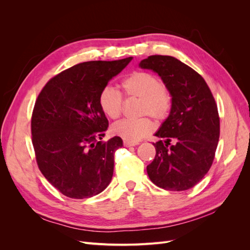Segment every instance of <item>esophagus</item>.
I'll return each mask as SVG.
<instances>
[{"label":"esophagus","mask_w":250,"mask_h":250,"mask_svg":"<svg viewBox=\"0 0 250 250\" xmlns=\"http://www.w3.org/2000/svg\"><path fill=\"white\" fill-rule=\"evenodd\" d=\"M139 143H137V142H129V141H127V140H123V145L125 146V147H131V146H135V145H138Z\"/></svg>","instance_id":"esophagus-1"}]
</instances>
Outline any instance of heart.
<instances>
[{
    "label": "heart",
    "mask_w": 250,
    "mask_h": 250,
    "mask_svg": "<svg viewBox=\"0 0 250 250\" xmlns=\"http://www.w3.org/2000/svg\"><path fill=\"white\" fill-rule=\"evenodd\" d=\"M121 87L127 99H139L138 113L143 117L120 121L111 126V133L129 142H137L149 135L155 127L152 120L144 115L153 117L157 121L166 120L173 107V97L160 78L144 71L130 74L121 83ZM98 103L104 115L111 120L118 119L123 111L122 95L108 85L101 89Z\"/></svg>",
    "instance_id": "b5f03b06"
}]
</instances>
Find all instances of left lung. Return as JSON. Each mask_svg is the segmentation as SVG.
<instances>
[{
  "label": "left lung",
  "instance_id": "obj_1",
  "mask_svg": "<svg viewBox=\"0 0 250 250\" xmlns=\"http://www.w3.org/2000/svg\"><path fill=\"white\" fill-rule=\"evenodd\" d=\"M142 69L156 72L173 97L169 117L155 133L156 154L147 166L154 185L168 191H186L197 185L214 162L220 135L215 98L206 80L172 56L151 55Z\"/></svg>",
  "mask_w": 250,
  "mask_h": 250
}]
</instances>
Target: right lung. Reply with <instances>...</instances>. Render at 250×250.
I'll return each mask as SVG.
<instances>
[{
    "mask_svg": "<svg viewBox=\"0 0 250 250\" xmlns=\"http://www.w3.org/2000/svg\"><path fill=\"white\" fill-rule=\"evenodd\" d=\"M131 59L78 63L51 78L37 97L31 118L36 163L66 197H92L110 183L113 155L123 144L119 137L101 141L108 120L98 97Z\"/></svg>",
    "mask_w": 250,
    "mask_h": 250,
    "instance_id": "add662e5",
    "label": "right lung"
}]
</instances>
